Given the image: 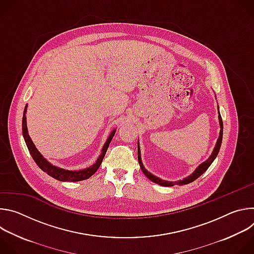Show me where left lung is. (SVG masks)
I'll return each instance as SVG.
<instances>
[{
	"mask_svg": "<svg viewBox=\"0 0 254 254\" xmlns=\"http://www.w3.org/2000/svg\"><path fill=\"white\" fill-rule=\"evenodd\" d=\"M218 119H219V124H220V132H219V137L218 139H217L216 141V144H215V148L211 154V156L209 157V159L207 161H205L204 163H202L194 172L193 174H191L190 176L186 177L185 179L183 180H180V181H177V182H168V181H165V180H162L156 176H154L153 174H151L150 172H148L146 170V168L143 167L142 163H141V159H140V151H139V144H138V141H137V161H138V164H139V167L142 171V173L147 176L148 179H150L152 182L156 183V184H159L161 186H165V187H172L174 185H186V184H189V183H192L193 181H195L196 179H198L204 172H206V170L210 167V165L213 163V161L216 159L217 155H218L219 153V150H220V147H221V143H222V136H223V123H222V118L220 116V113H219V116H218Z\"/></svg>",
	"mask_w": 254,
	"mask_h": 254,
	"instance_id": "8db88e82",
	"label": "left lung"
}]
</instances>
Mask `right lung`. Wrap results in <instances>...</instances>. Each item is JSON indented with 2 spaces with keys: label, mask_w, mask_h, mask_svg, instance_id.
<instances>
[{
  "label": "right lung",
  "mask_w": 254,
  "mask_h": 254,
  "mask_svg": "<svg viewBox=\"0 0 254 254\" xmlns=\"http://www.w3.org/2000/svg\"><path fill=\"white\" fill-rule=\"evenodd\" d=\"M26 112H27V105L25 106L24 110V115H23V120H22V131H23V136L25 139V142L28 147V150L33 158V160L35 161V163L37 164V166L45 173H47L49 176H51L52 178L62 181V182H77V181H83L86 180L88 178H90L99 168V166L101 165V162L105 156V153L108 149V146L116 133V129H114L112 131V133L108 136L107 140L105 141L104 146L101 150V154L98 157V159L96 160V162L88 168H85L83 170H79V171H69V170H65L59 167H56L54 165H52L51 163H49L41 154L40 152L36 149L34 142L32 141L29 133H28V129H27V121H26Z\"/></svg>",
  "instance_id": "obj_1"
}]
</instances>
